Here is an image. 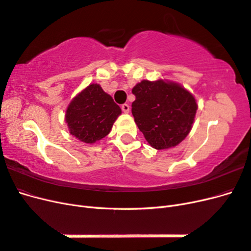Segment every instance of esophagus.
I'll return each mask as SVG.
<instances>
[{
    "label": "esophagus",
    "mask_w": 251,
    "mask_h": 251,
    "mask_svg": "<svg viewBox=\"0 0 251 251\" xmlns=\"http://www.w3.org/2000/svg\"><path fill=\"white\" fill-rule=\"evenodd\" d=\"M121 110H123L124 113H128V112H130V105L125 103V104L121 105Z\"/></svg>",
    "instance_id": "esophagus-1"
}]
</instances>
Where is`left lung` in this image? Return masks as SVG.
<instances>
[{
	"mask_svg": "<svg viewBox=\"0 0 251 251\" xmlns=\"http://www.w3.org/2000/svg\"><path fill=\"white\" fill-rule=\"evenodd\" d=\"M132 114L151 148L168 150L178 146L191 132L198 104L180 83L142 80L133 89Z\"/></svg>",
	"mask_w": 251,
	"mask_h": 251,
	"instance_id": "1",
	"label": "left lung"
}]
</instances>
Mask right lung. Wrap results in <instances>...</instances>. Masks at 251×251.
<instances>
[{
	"label": "right lung",
	"mask_w": 251,
	"mask_h": 251,
	"mask_svg": "<svg viewBox=\"0 0 251 251\" xmlns=\"http://www.w3.org/2000/svg\"><path fill=\"white\" fill-rule=\"evenodd\" d=\"M121 114L119 105L98 83H91L75 96L66 111L65 120L71 135L85 143L104 138Z\"/></svg>",
	"instance_id": "add662e5"
}]
</instances>
